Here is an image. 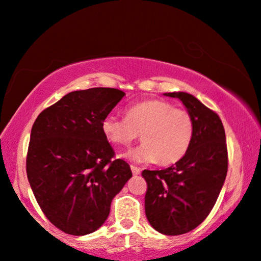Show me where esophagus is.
I'll use <instances>...</instances> for the list:
<instances>
[{"label":"esophagus","mask_w":261,"mask_h":261,"mask_svg":"<svg viewBox=\"0 0 261 261\" xmlns=\"http://www.w3.org/2000/svg\"><path fill=\"white\" fill-rule=\"evenodd\" d=\"M131 172H133L134 175H138V174H141L142 169L138 168V167H136V166H131Z\"/></svg>","instance_id":"34e87169"}]
</instances>
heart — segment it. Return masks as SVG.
Returning a JSON list of instances; mask_svg holds the SVG:
<instances>
[{
    "mask_svg": "<svg viewBox=\"0 0 261 261\" xmlns=\"http://www.w3.org/2000/svg\"><path fill=\"white\" fill-rule=\"evenodd\" d=\"M109 142L127 147L141 134L140 147L123 154L130 161L173 165L189 151L194 137V120L189 111L163 100H147L128 106L125 119L109 114L101 121Z\"/></svg>",
    "mask_w": 261,
    "mask_h": 261,
    "instance_id": "obj_1",
    "label": "heart"
}]
</instances>
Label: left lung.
<instances>
[{
    "mask_svg": "<svg viewBox=\"0 0 261 261\" xmlns=\"http://www.w3.org/2000/svg\"><path fill=\"white\" fill-rule=\"evenodd\" d=\"M184 103L194 120L189 151L174 166L144 169L148 184L145 216L163 235H181L197 228L213 210L228 171L223 124L214 111L185 92L165 93Z\"/></svg>",
    "mask_w": 261,
    "mask_h": 261,
    "instance_id": "8db88e82",
    "label": "left lung"
}]
</instances>
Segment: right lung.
Listing matches in <instances>:
<instances>
[{
    "label": "right lung",
    "mask_w": 261,
    "mask_h": 261,
    "mask_svg": "<svg viewBox=\"0 0 261 261\" xmlns=\"http://www.w3.org/2000/svg\"><path fill=\"white\" fill-rule=\"evenodd\" d=\"M124 92L89 88L68 93L44 110L31 131L27 178L45 216L70 235H87L105 223L111 203L133 176L101 131Z\"/></svg>",
    "instance_id": "1"
}]
</instances>
